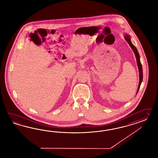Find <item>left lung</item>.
Instances as JSON below:
<instances>
[{"label": "left lung", "mask_w": 158, "mask_h": 158, "mask_svg": "<svg viewBox=\"0 0 158 158\" xmlns=\"http://www.w3.org/2000/svg\"><path fill=\"white\" fill-rule=\"evenodd\" d=\"M124 39L125 40L127 41V42L129 43V44L130 45V46L131 47V48L133 49V52H134V54H135V57H136V60H137V66L139 68V87H138V89H137V94L139 91V87L141 86V84L142 83L143 81V68H142V65H141V63L140 61V57H139V52H138V50L137 49V48H135L134 46V45L132 44L131 42V40H130V37L129 35H124Z\"/></svg>", "instance_id": "1"}]
</instances>
